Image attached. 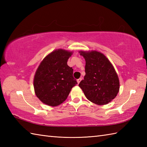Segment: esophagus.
Masks as SVG:
<instances>
[{
	"mask_svg": "<svg viewBox=\"0 0 147 147\" xmlns=\"http://www.w3.org/2000/svg\"><path fill=\"white\" fill-rule=\"evenodd\" d=\"M81 81H82V78H79L77 80V82H78V84H79L80 83Z\"/></svg>",
	"mask_w": 147,
	"mask_h": 147,
	"instance_id": "obj_1",
	"label": "esophagus"
}]
</instances>
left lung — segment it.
Wrapping results in <instances>:
<instances>
[{
  "label": "left lung",
  "mask_w": 147,
  "mask_h": 147,
  "mask_svg": "<svg viewBox=\"0 0 147 147\" xmlns=\"http://www.w3.org/2000/svg\"><path fill=\"white\" fill-rule=\"evenodd\" d=\"M80 53L85 59L86 74L79 86L90 102L100 105L107 104L119 90V80L113 65L99 52Z\"/></svg>",
  "instance_id": "left-lung-1"
}]
</instances>
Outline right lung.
I'll use <instances>...</instances> for the list:
<instances>
[{"label": "right lung", "instance_id": "1", "mask_svg": "<svg viewBox=\"0 0 147 147\" xmlns=\"http://www.w3.org/2000/svg\"><path fill=\"white\" fill-rule=\"evenodd\" d=\"M73 52L57 49L43 59L34 76L33 86L37 97L52 107L64 102L72 88L78 83L73 69L67 64Z\"/></svg>", "mask_w": 147, "mask_h": 147}]
</instances>
